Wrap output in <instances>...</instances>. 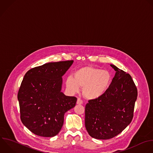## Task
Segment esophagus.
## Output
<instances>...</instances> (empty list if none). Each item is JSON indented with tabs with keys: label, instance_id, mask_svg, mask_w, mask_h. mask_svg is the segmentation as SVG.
Wrapping results in <instances>:
<instances>
[{
	"label": "esophagus",
	"instance_id": "1",
	"mask_svg": "<svg viewBox=\"0 0 153 153\" xmlns=\"http://www.w3.org/2000/svg\"><path fill=\"white\" fill-rule=\"evenodd\" d=\"M77 105H82L83 104V101L82 99H80V98H77Z\"/></svg>",
	"mask_w": 153,
	"mask_h": 153
}]
</instances>
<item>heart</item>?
I'll use <instances>...</instances> for the list:
<instances>
[{"mask_svg":"<svg viewBox=\"0 0 153 153\" xmlns=\"http://www.w3.org/2000/svg\"><path fill=\"white\" fill-rule=\"evenodd\" d=\"M112 81L109 71L92 66H85L77 69L74 77L70 76L66 80L67 87L73 92L83 88L85 98L94 100L103 96L109 89Z\"/></svg>","mask_w":153,"mask_h":153,"instance_id":"obj_1","label":"heart"}]
</instances>
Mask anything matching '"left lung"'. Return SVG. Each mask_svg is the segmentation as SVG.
Segmentation results:
<instances>
[{"mask_svg":"<svg viewBox=\"0 0 153 153\" xmlns=\"http://www.w3.org/2000/svg\"><path fill=\"white\" fill-rule=\"evenodd\" d=\"M116 71L108 91L86 105L85 124L89 134L109 139L121 133L133 118L137 88L128 73L111 64Z\"/></svg>","mask_w":153,"mask_h":153,"instance_id":"left-lung-1","label":"left lung"}]
</instances>
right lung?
I'll return each instance as SVG.
<instances>
[{
	"mask_svg": "<svg viewBox=\"0 0 153 153\" xmlns=\"http://www.w3.org/2000/svg\"><path fill=\"white\" fill-rule=\"evenodd\" d=\"M73 62L70 60L46 63L25 74L17 95L20 119L35 134H58L65 113L76 106V97L66 96L61 91L62 76Z\"/></svg>",
	"mask_w": 153,
	"mask_h": 153,
	"instance_id": "obj_1",
	"label": "right lung"
}]
</instances>
